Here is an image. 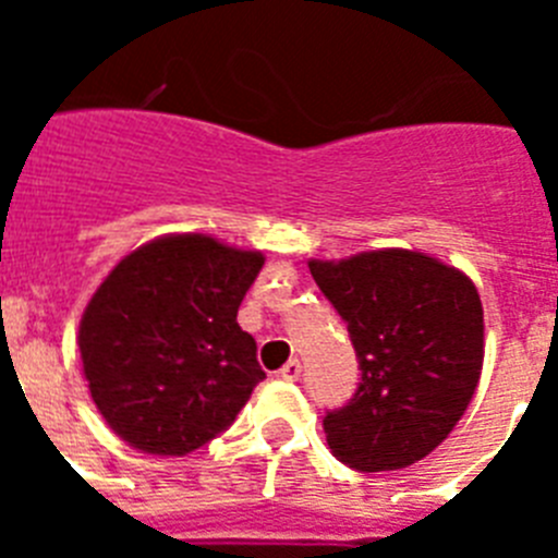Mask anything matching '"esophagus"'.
Instances as JSON below:
<instances>
[{"instance_id":"1","label":"esophagus","mask_w":558,"mask_h":558,"mask_svg":"<svg viewBox=\"0 0 558 558\" xmlns=\"http://www.w3.org/2000/svg\"><path fill=\"white\" fill-rule=\"evenodd\" d=\"M276 377L290 379V383H293V379L302 377V363H299V360H288V363H284V366L276 372Z\"/></svg>"}]
</instances>
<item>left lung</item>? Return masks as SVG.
<instances>
[{"mask_svg":"<svg viewBox=\"0 0 558 558\" xmlns=\"http://www.w3.org/2000/svg\"><path fill=\"white\" fill-rule=\"evenodd\" d=\"M315 284L347 322L360 383L324 433L360 472L402 470L430 456L477 388L483 307L470 276L418 251H366L310 263Z\"/></svg>","mask_w":558,"mask_h":558,"instance_id":"obj_1","label":"left lung"}]
</instances>
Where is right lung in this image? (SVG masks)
I'll return each mask as SVG.
<instances>
[{"label": "right lung", "instance_id": "right-lung-1", "mask_svg": "<svg viewBox=\"0 0 558 558\" xmlns=\"http://www.w3.org/2000/svg\"><path fill=\"white\" fill-rule=\"evenodd\" d=\"M265 265L206 234L128 254L92 295L77 347L97 411L150 456H186L223 433L265 372L236 310Z\"/></svg>", "mask_w": 558, "mask_h": 558}]
</instances>
